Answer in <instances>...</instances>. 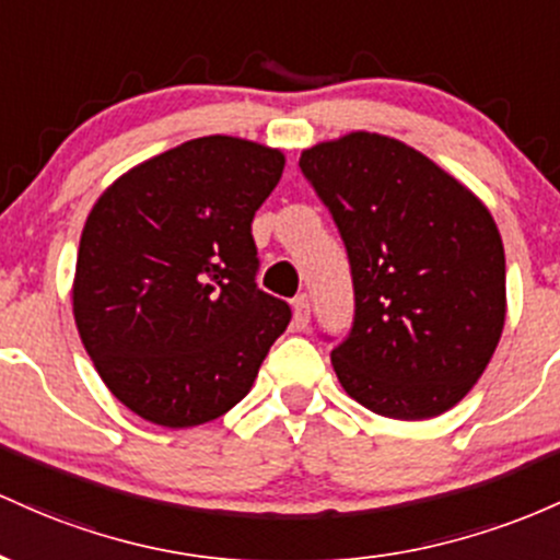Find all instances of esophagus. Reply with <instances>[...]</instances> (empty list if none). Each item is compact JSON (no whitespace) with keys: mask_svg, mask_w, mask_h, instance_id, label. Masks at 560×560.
I'll return each mask as SVG.
<instances>
[{"mask_svg":"<svg viewBox=\"0 0 560 560\" xmlns=\"http://www.w3.org/2000/svg\"><path fill=\"white\" fill-rule=\"evenodd\" d=\"M293 325L299 330H304L310 325V299L306 296H296L293 299Z\"/></svg>","mask_w":560,"mask_h":560,"instance_id":"esophagus-1","label":"esophagus"}]
</instances>
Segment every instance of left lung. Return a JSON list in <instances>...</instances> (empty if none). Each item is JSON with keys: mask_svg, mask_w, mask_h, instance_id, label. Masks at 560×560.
<instances>
[{"mask_svg": "<svg viewBox=\"0 0 560 560\" xmlns=\"http://www.w3.org/2000/svg\"><path fill=\"white\" fill-rule=\"evenodd\" d=\"M349 250L354 325L332 349L370 412L429 420L481 378L505 328V250L460 179L394 137L349 131L301 150Z\"/></svg>", "mask_w": 560, "mask_h": 560, "instance_id": "obj_1", "label": "left lung"}]
</instances>
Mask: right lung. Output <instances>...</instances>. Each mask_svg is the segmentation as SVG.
Segmentation results:
<instances>
[{"label":"right lung","mask_w":560,"mask_h":560,"mask_svg":"<svg viewBox=\"0 0 560 560\" xmlns=\"http://www.w3.org/2000/svg\"><path fill=\"white\" fill-rule=\"evenodd\" d=\"M285 168L278 148L211 135L137 163L92 206L73 319L135 416L190 429L230 412L291 323L256 288L250 222Z\"/></svg>","instance_id":"obj_1"}]
</instances>
